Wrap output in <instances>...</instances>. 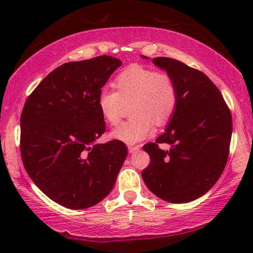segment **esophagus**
Wrapping results in <instances>:
<instances>
[{"mask_svg":"<svg viewBox=\"0 0 253 253\" xmlns=\"http://www.w3.org/2000/svg\"><path fill=\"white\" fill-rule=\"evenodd\" d=\"M127 150H129L130 153H134V152L140 150V145H136V146H133V145H129V146H127Z\"/></svg>","mask_w":253,"mask_h":253,"instance_id":"34e87169","label":"esophagus"}]
</instances>
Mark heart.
Here are the masks:
<instances>
[{
    "mask_svg": "<svg viewBox=\"0 0 253 253\" xmlns=\"http://www.w3.org/2000/svg\"><path fill=\"white\" fill-rule=\"evenodd\" d=\"M114 87L116 92L101 89L96 103L103 120L110 126H117L124 103L130 102L131 117L112 133L115 139L126 144H136L150 136L154 123L165 126L177 107V85L166 71L132 64L116 76Z\"/></svg>",
    "mask_w": 253,
    "mask_h": 253,
    "instance_id": "b5f03b06",
    "label": "heart"
}]
</instances>
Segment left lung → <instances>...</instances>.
I'll use <instances>...</instances> for the list:
<instances>
[{
  "label": "left lung",
  "instance_id": "1",
  "mask_svg": "<svg viewBox=\"0 0 253 253\" xmlns=\"http://www.w3.org/2000/svg\"><path fill=\"white\" fill-rule=\"evenodd\" d=\"M152 62L175 79L178 101L165 132L143 146L151 162L141 176L159 198L189 203L205 195L226 167L231 113L219 88L202 71L169 57ZM161 144L169 148L165 150Z\"/></svg>",
  "mask_w": 253,
  "mask_h": 253
}]
</instances>
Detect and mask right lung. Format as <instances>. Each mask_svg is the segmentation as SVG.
<instances>
[{
    "instance_id": "add662e5",
    "label": "right lung",
    "mask_w": 253,
    "mask_h": 253,
    "mask_svg": "<svg viewBox=\"0 0 253 253\" xmlns=\"http://www.w3.org/2000/svg\"><path fill=\"white\" fill-rule=\"evenodd\" d=\"M122 65L113 56L68 62L37 86L20 115V155L38 188L71 210L106 198L127 154L126 144H95L106 123L98 93Z\"/></svg>"
}]
</instances>
